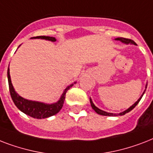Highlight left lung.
<instances>
[{
  "label": "left lung",
  "mask_w": 153,
  "mask_h": 153,
  "mask_svg": "<svg viewBox=\"0 0 153 153\" xmlns=\"http://www.w3.org/2000/svg\"><path fill=\"white\" fill-rule=\"evenodd\" d=\"M116 40H120V41L123 42V43H126V44H128V43H132V44H136L135 42L133 41V40H132V39H126V38H123V37H119V38H117ZM144 93H145V92H144ZM143 94H142V96H143ZM142 96H141V97H140V98H139V99H138L137 102H136L135 103H134V104H133V105H132V106L129 107V108H128V109H126V111L122 112V113H120V114H110V113H107V112H105V111H103V110H101L100 109H98V107H96L95 105H94L93 102H92V100H91V98H90V102H91V106H92V108H93V109H94V111H95L96 113H97V114H100V115H103V116H118V115H121H121H124V114H127V113H128V112H129V111H131V110H132V109H133V108H134V107H135L136 105H137L138 104V103H139L140 100V99H141V98H142Z\"/></svg>",
  "instance_id": "left-lung-1"
}]
</instances>
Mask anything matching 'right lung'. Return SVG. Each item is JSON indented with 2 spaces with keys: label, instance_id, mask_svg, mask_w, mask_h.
<instances>
[{
  "label": "right lung",
  "instance_id": "obj_1",
  "mask_svg": "<svg viewBox=\"0 0 153 153\" xmlns=\"http://www.w3.org/2000/svg\"><path fill=\"white\" fill-rule=\"evenodd\" d=\"M32 38H35V39H48V40H51V41L53 42L56 40L55 37L45 36L32 37ZM7 74H8V87H9V92H10L11 98L13 99L14 104L16 105V106L17 107L20 111L25 113V114H27L28 116L37 119L46 118V117L53 116V115H55L57 113H59L60 111V109H62L63 103H64L66 93L73 86V84H72V85L67 86V88L65 89L62 95L61 96L60 99L56 103L51 105H48L44 104V103H41V102L26 100L25 98H21L20 96L18 95L16 92L14 91V88H13L12 82H11L10 74H9V68H8Z\"/></svg>",
  "mask_w": 153,
  "mask_h": 153
}]
</instances>
